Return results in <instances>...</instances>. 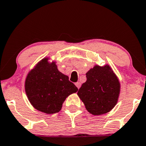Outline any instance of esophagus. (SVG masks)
Wrapping results in <instances>:
<instances>
[{
    "mask_svg": "<svg viewBox=\"0 0 146 146\" xmlns=\"http://www.w3.org/2000/svg\"><path fill=\"white\" fill-rule=\"evenodd\" d=\"M75 86H76L77 88L79 89L81 86V83L80 82H77V83H75Z\"/></svg>",
    "mask_w": 146,
    "mask_h": 146,
    "instance_id": "esophagus-1",
    "label": "esophagus"
}]
</instances>
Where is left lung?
Segmentation results:
<instances>
[{
    "mask_svg": "<svg viewBox=\"0 0 146 146\" xmlns=\"http://www.w3.org/2000/svg\"><path fill=\"white\" fill-rule=\"evenodd\" d=\"M86 82L78 94L88 111L93 115L108 113L116 105L120 82L109 65L95 66L86 73Z\"/></svg>",
    "mask_w": 146,
    "mask_h": 146,
    "instance_id": "left-lung-1",
    "label": "left lung"
}]
</instances>
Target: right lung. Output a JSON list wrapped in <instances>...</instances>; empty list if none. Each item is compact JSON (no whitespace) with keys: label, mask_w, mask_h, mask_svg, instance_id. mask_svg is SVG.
<instances>
[{"label":"right lung","mask_w":146,"mask_h":146,"mask_svg":"<svg viewBox=\"0 0 146 146\" xmlns=\"http://www.w3.org/2000/svg\"><path fill=\"white\" fill-rule=\"evenodd\" d=\"M25 90L36 110L50 114L58 112L66 98L78 89L58 70L55 62L49 64L45 58L29 73Z\"/></svg>","instance_id":"add662e5"}]
</instances>
